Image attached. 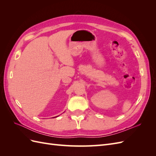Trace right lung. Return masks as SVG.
<instances>
[{
	"label": "right lung",
	"mask_w": 156,
	"mask_h": 156,
	"mask_svg": "<svg viewBox=\"0 0 156 156\" xmlns=\"http://www.w3.org/2000/svg\"><path fill=\"white\" fill-rule=\"evenodd\" d=\"M57 116H55V117H57ZM54 118H55V117H54Z\"/></svg>",
	"instance_id": "right-lung-1"
}]
</instances>
